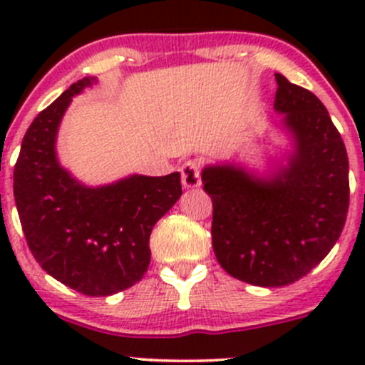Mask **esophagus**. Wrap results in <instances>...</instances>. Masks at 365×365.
<instances>
[{
  "label": "esophagus",
  "mask_w": 365,
  "mask_h": 365,
  "mask_svg": "<svg viewBox=\"0 0 365 365\" xmlns=\"http://www.w3.org/2000/svg\"><path fill=\"white\" fill-rule=\"evenodd\" d=\"M182 183L185 189H200L201 187V169L200 162L189 160L182 165Z\"/></svg>",
  "instance_id": "obj_1"
}]
</instances>
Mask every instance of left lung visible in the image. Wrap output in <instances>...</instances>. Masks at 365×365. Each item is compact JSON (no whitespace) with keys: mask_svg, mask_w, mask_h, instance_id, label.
Listing matches in <instances>:
<instances>
[{"mask_svg":"<svg viewBox=\"0 0 365 365\" xmlns=\"http://www.w3.org/2000/svg\"><path fill=\"white\" fill-rule=\"evenodd\" d=\"M274 109L292 138L286 164L257 175L240 164L206 165L212 245L238 281L281 288L307 275L339 240L349 205L348 153L314 93L275 73Z\"/></svg>","mask_w":365,"mask_h":365,"instance_id":"obj_1","label":"left lung"}]
</instances>
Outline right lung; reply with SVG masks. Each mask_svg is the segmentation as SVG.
Here are the masks:
<instances>
[{"label":"right lung","instance_id":"1","mask_svg":"<svg viewBox=\"0 0 365 365\" xmlns=\"http://www.w3.org/2000/svg\"><path fill=\"white\" fill-rule=\"evenodd\" d=\"M97 83H73L26 130L14 168V197L26 242L40 267L88 297H109L148 270L150 235L182 196L180 173L130 175L88 187L60 164L56 138L76 95Z\"/></svg>","mask_w":365,"mask_h":365}]
</instances>
